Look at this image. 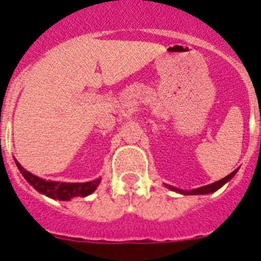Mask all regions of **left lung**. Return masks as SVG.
<instances>
[{
  "instance_id": "left-lung-1",
  "label": "left lung",
  "mask_w": 261,
  "mask_h": 261,
  "mask_svg": "<svg viewBox=\"0 0 261 261\" xmlns=\"http://www.w3.org/2000/svg\"><path fill=\"white\" fill-rule=\"evenodd\" d=\"M237 171H238V169H236L233 172H230L229 175H227V176H225V177L221 178V180H219V181H216V182L210 184V185L198 187V189L190 190V191H185V190L176 189V187L170 186V185H165V186L168 187L169 190H171V191H176V192H178V194H182V195H206V194H212V192L217 191L218 189H221V187L223 186L225 182H228V181H229L230 178H232L234 175L237 174Z\"/></svg>"
}]
</instances>
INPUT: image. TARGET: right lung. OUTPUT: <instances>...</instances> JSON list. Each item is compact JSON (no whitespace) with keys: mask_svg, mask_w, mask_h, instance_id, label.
<instances>
[{"mask_svg":"<svg viewBox=\"0 0 261 261\" xmlns=\"http://www.w3.org/2000/svg\"><path fill=\"white\" fill-rule=\"evenodd\" d=\"M16 165L19 169L20 174L38 192L48 196L53 200L69 201L74 197H85L92 194L101 182V177L89 181V182H58V181L44 180L27 171L17 160Z\"/></svg>","mask_w":261,"mask_h":261,"instance_id":"obj_1","label":"right lung"}]
</instances>
